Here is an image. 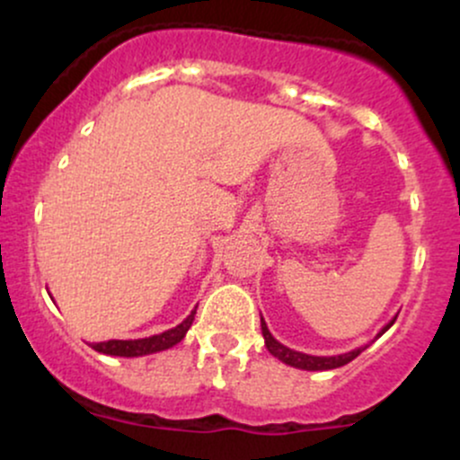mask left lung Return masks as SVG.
I'll return each mask as SVG.
<instances>
[{"instance_id": "obj_1", "label": "left lung", "mask_w": 460, "mask_h": 460, "mask_svg": "<svg viewBox=\"0 0 460 460\" xmlns=\"http://www.w3.org/2000/svg\"><path fill=\"white\" fill-rule=\"evenodd\" d=\"M394 322H395V320L389 322V324L385 326V329H383L381 332H378V337H381L383 332L387 331L389 326L394 324ZM261 332H263V340H266V348H268V350H270V355L277 357L279 361L288 363V366L298 367V369H311V372H318V369H335V367H341V366H346V363H350L352 358H357L358 355H361L363 350H366V348H357V350L346 352V355H337V357H314V355H305V352H296V350H292V348L279 344V341L274 340V337L270 335V331H268V326H266V322H263V318H261Z\"/></svg>"}]
</instances>
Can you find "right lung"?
<instances>
[{"label": "right lung", "instance_id": "1", "mask_svg": "<svg viewBox=\"0 0 460 460\" xmlns=\"http://www.w3.org/2000/svg\"><path fill=\"white\" fill-rule=\"evenodd\" d=\"M194 314H197V309H194L192 314L181 322V324H177L175 329L164 331L160 335L145 337V340H110V341H99V344H91V346L97 352H102V355H112V357H142V355H151V352L166 350V348H172L186 337L188 329L192 326Z\"/></svg>", "mask_w": 460, "mask_h": 460}]
</instances>
